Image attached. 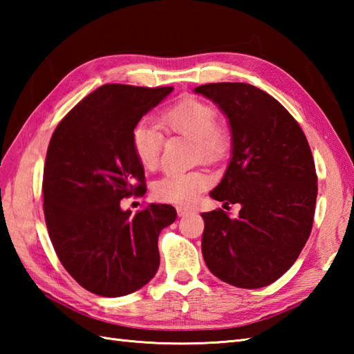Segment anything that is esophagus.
<instances>
[{
  "instance_id": "esophagus-1",
  "label": "esophagus",
  "mask_w": 354,
  "mask_h": 354,
  "mask_svg": "<svg viewBox=\"0 0 354 354\" xmlns=\"http://www.w3.org/2000/svg\"><path fill=\"white\" fill-rule=\"evenodd\" d=\"M176 212H178V216L179 217H184V216H189V214H192L194 209L193 208H190V207H183V205H179V207H176Z\"/></svg>"
}]
</instances>
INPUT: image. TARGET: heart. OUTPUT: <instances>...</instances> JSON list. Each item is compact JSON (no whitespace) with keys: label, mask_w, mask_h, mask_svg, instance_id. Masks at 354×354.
I'll return each mask as SVG.
<instances>
[{"label":"heart","mask_w":354,"mask_h":354,"mask_svg":"<svg viewBox=\"0 0 354 354\" xmlns=\"http://www.w3.org/2000/svg\"><path fill=\"white\" fill-rule=\"evenodd\" d=\"M160 122L164 129L194 141V153L202 161L216 162L227 156L231 147L228 127L217 122V111L201 99H183L165 109ZM164 137L155 124L138 123L133 127L131 145L133 155L146 170L158 167ZM209 176L202 170H170L156 179L152 192L155 199L170 204L189 205L204 192Z\"/></svg>","instance_id":"obj_1"}]
</instances>
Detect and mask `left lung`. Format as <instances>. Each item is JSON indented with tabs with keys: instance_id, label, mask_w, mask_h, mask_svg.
I'll return each instance as SVG.
<instances>
[{
	"instance_id": "left-lung-1",
	"label": "left lung",
	"mask_w": 354,
	"mask_h": 354,
	"mask_svg": "<svg viewBox=\"0 0 354 354\" xmlns=\"http://www.w3.org/2000/svg\"><path fill=\"white\" fill-rule=\"evenodd\" d=\"M194 93L219 104L232 132V158L209 196L242 205L237 217L221 208L201 214L202 255L222 281L265 288L295 263L310 236L318 194L310 146L289 111L257 86L221 82Z\"/></svg>"
}]
</instances>
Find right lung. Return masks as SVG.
Segmentation results:
<instances>
[{"instance_id":"1","label":"right lung","mask_w":354,"mask_h":354,"mask_svg":"<svg viewBox=\"0 0 354 354\" xmlns=\"http://www.w3.org/2000/svg\"><path fill=\"white\" fill-rule=\"evenodd\" d=\"M171 91V86L103 85L79 102L51 135L42 179L45 223L66 272L95 295L138 290L160 266L158 236L175 222L176 209L149 204L132 216L120 201L146 190L132 131Z\"/></svg>"}]
</instances>
